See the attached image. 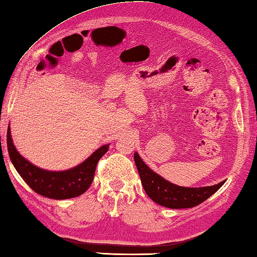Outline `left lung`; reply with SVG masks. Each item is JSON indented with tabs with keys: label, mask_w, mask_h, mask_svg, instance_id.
I'll use <instances>...</instances> for the list:
<instances>
[{
	"label": "left lung",
	"mask_w": 257,
	"mask_h": 257,
	"mask_svg": "<svg viewBox=\"0 0 257 257\" xmlns=\"http://www.w3.org/2000/svg\"><path fill=\"white\" fill-rule=\"evenodd\" d=\"M134 160L145 192L154 202L166 208L184 209L198 206L206 201L214 192H217L225 183V181H222L216 185L203 186V188H183L171 183L153 172L145 164L137 153H135Z\"/></svg>",
	"instance_id": "obj_1"
}]
</instances>
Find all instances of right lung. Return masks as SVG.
Here are the masks:
<instances>
[{
	"mask_svg": "<svg viewBox=\"0 0 257 257\" xmlns=\"http://www.w3.org/2000/svg\"><path fill=\"white\" fill-rule=\"evenodd\" d=\"M8 152L12 164L30 188L46 198L64 200L78 197L90 188L94 177L97 162L108 152L109 145L100 147L74 169L63 172L46 171L23 158L13 145L10 125L8 127Z\"/></svg>",
	"mask_w": 257,
	"mask_h": 257,
	"instance_id": "obj_1",
	"label": "right lung"
}]
</instances>
